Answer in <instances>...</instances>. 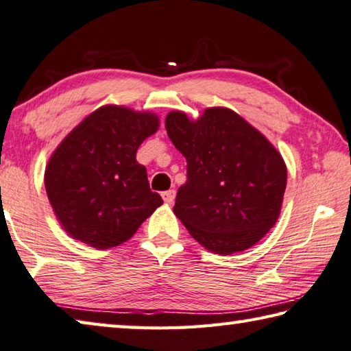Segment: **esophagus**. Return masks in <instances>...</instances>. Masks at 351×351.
<instances>
[{
    "label": "esophagus",
    "instance_id": "obj_1",
    "mask_svg": "<svg viewBox=\"0 0 351 351\" xmlns=\"http://www.w3.org/2000/svg\"><path fill=\"white\" fill-rule=\"evenodd\" d=\"M162 197H163L166 204H172V202H174V199H176V191H174V189L165 191V193H162Z\"/></svg>",
    "mask_w": 351,
    "mask_h": 351
}]
</instances>
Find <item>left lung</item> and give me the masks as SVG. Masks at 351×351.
Masks as SVG:
<instances>
[{
  "mask_svg": "<svg viewBox=\"0 0 351 351\" xmlns=\"http://www.w3.org/2000/svg\"><path fill=\"white\" fill-rule=\"evenodd\" d=\"M165 128L186 158L174 214L189 234L222 256L259 242L278 222L287 188L279 151L228 108H206L197 120L171 110Z\"/></svg>",
  "mask_w": 351,
  "mask_h": 351,
  "instance_id": "obj_1",
  "label": "left lung"
}]
</instances>
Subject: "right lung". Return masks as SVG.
Wrapping results in <instances>:
<instances>
[{
    "label": "right lung",
    "mask_w": 351,
    "mask_h": 351,
    "mask_svg": "<svg viewBox=\"0 0 351 351\" xmlns=\"http://www.w3.org/2000/svg\"><path fill=\"white\" fill-rule=\"evenodd\" d=\"M158 126L154 112L106 104L52 152L45 171L47 199L72 239L97 250L119 247L163 204L135 158Z\"/></svg>",
    "instance_id": "add662e5"
}]
</instances>
